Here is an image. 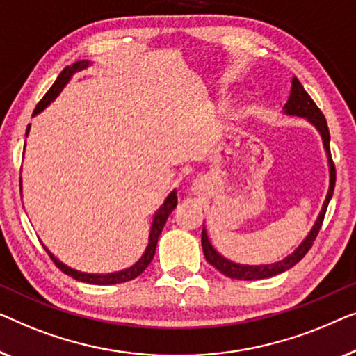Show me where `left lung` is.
<instances>
[{"instance_id":"8db88e82","label":"left lung","mask_w":356,"mask_h":356,"mask_svg":"<svg viewBox=\"0 0 356 356\" xmlns=\"http://www.w3.org/2000/svg\"><path fill=\"white\" fill-rule=\"evenodd\" d=\"M284 114L285 116L305 118L309 124H312V126H314V129L318 130L319 135H321L324 149H326L327 164H329V190H327L326 200H324L321 211H319L316 221H314L313 227L308 232L307 237L303 238V242L300 243L292 253L287 254L284 259L271 264H254V266H252V264H240V263L230 261V259H227L226 257H222L221 253L216 252V248H214L211 242H209L207 229L203 227L202 247H203L204 258H207V261L211 264V266L216 268L219 273H222L224 276H227L230 279H238V280L268 279L295 266V264H297L300 259L308 253V250L312 248L314 238H316L319 229L323 226V219H324V214H326L327 204L330 202V198H332L334 187H335V168L332 163V156H330V147H329L330 135H329L326 118H324L321 109L316 106V103L313 102L312 97L305 92L303 85L300 83V80L297 77H292V88H290V97L287 99V103L284 104Z\"/></svg>"}]
</instances>
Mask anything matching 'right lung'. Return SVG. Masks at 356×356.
Returning a JSON list of instances; mask_svg holds the SVG:
<instances>
[{
    "instance_id": "right-lung-1",
    "label": "right lung",
    "mask_w": 356,
    "mask_h": 356,
    "mask_svg": "<svg viewBox=\"0 0 356 356\" xmlns=\"http://www.w3.org/2000/svg\"><path fill=\"white\" fill-rule=\"evenodd\" d=\"M88 59H82V61H77L74 63L72 66H67L63 69V72L59 74L56 82L51 85V88L48 90L47 95L40 99V103L37 104V108H35V111L32 116H37L38 113H42L44 108L48 106V104H51L54 99L58 98V95L63 92V88L66 87L69 80L72 79V76L79 71H82V69H87L90 66ZM29 130H30V124L27 127V132L26 135H29ZM21 190H22V179H21ZM177 207V192L176 188L172 190L171 193L168 195L166 200H164V203L161 204L156 209V213H154L153 216V222H152V227H149V235H148V245L147 248H145V252L140 259L132 266L127 268V269H122V271H118V273H108V274H90V273H82V271H77V269H74L71 266H67V264H64L63 261H59V259L54 257V254L49 252V250L44 247L43 242L42 245L47 250V253L49 254V258L53 259L54 264L61 269L64 274H67V276L74 277L76 280H80V282H87V284H95V285H111V284H121V282H127V280H132L135 277H138L140 274H142L145 269L149 263H152V259L154 257V252H156V245H158V238L159 235H161V230L164 227V224H166L169 214L174 211V208Z\"/></svg>"
}]
</instances>
